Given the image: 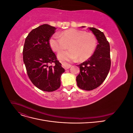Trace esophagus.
Masks as SVG:
<instances>
[{"label":"esophagus","instance_id":"esophagus-1","mask_svg":"<svg viewBox=\"0 0 133 133\" xmlns=\"http://www.w3.org/2000/svg\"><path fill=\"white\" fill-rule=\"evenodd\" d=\"M62 65L65 68V69H69V68L71 66V65H70V64H68V63H66L65 62H63L62 63Z\"/></svg>","mask_w":133,"mask_h":133}]
</instances>
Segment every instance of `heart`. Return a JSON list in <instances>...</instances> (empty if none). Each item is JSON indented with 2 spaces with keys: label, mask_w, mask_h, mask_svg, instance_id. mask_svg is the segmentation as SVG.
Here are the masks:
<instances>
[{
  "label": "heart",
  "mask_w": 133,
  "mask_h": 133,
  "mask_svg": "<svg viewBox=\"0 0 133 133\" xmlns=\"http://www.w3.org/2000/svg\"><path fill=\"white\" fill-rule=\"evenodd\" d=\"M49 44L53 51L59 53L69 47L70 49L62 51L58 54L61 60L85 61L90 58L95 50L97 41L91 33L76 29H69L55 34L49 40Z\"/></svg>",
  "instance_id": "b5f03b06"
}]
</instances>
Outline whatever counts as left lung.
<instances>
[{"mask_svg":"<svg viewBox=\"0 0 133 133\" xmlns=\"http://www.w3.org/2000/svg\"><path fill=\"white\" fill-rule=\"evenodd\" d=\"M84 27V26H82ZM98 42L94 54L87 61L77 65L80 73L76 76L78 87L91 90L99 87L106 79L110 69V45L105 35L95 28H89Z\"/></svg>","mask_w":133,"mask_h":133,"instance_id":"left-lung-1","label":"left lung"}]
</instances>
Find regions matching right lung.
I'll list each match as a JSON object with an SVG mask.
<instances>
[{
	"label": "right lung",
	"instance_id": "right-lung-1",
	"mask_svg": "<svg viewBox=\"0 0 133 133\" xmlns=\"http://www.w3.org/2000/svg\"><path fill=\"white\" fill-rule=\"evenodd\" d=\"M55 29L43 24L32 30L25 39L23 50L24 63L31 82L38 89L48 92L60 87V77L65 71L49 44Z\"/></svg>",
	"mask_w": 133,
	"mask_h": 133
}]
</instances>
